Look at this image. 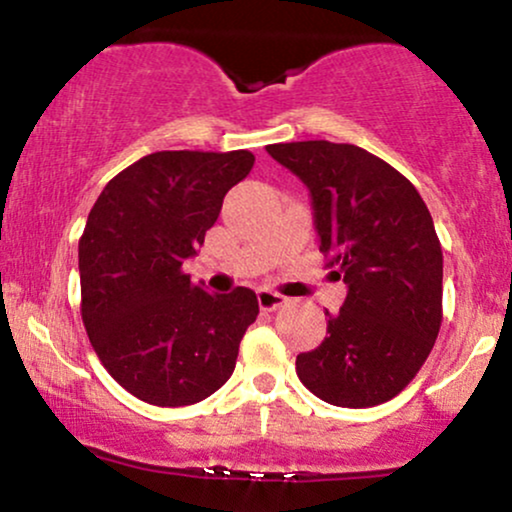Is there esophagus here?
I'll return each mask as SVG.
<instances>
[{
    "label": "esophagus",
    "mask_w": 512,
    "mask_h": 512,
    "mask_svg": "<svg viewBox=\"0 0 512 512\" xmlns=\"http://www.w3.org/2000/svg\"><path fill=\"white\" fill-rule=\"evenodd\" d=\"M256 297H258V306H261L263 311H275V309H280L282 304H287L285 294L266 290V287H263V290H258Z\"/></svg>",
    "instance_id": "34e87169"
}]
</instances>
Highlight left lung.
<instances>
[{
    "label": "left lung",
    "instance_id": "obj_1",
    "mask_svg": "<svg viewBox=\"0 0 512 512\" xmlns=\"http://www.w3.org/2000/svg\"><path fill=\"white\" fill-rule=\"evenodd\" d=\"M309 186L321 254L347 299L328 338L297 357V376L338 407H374L410 386L443 321V251L407 177L352 143L268 146Z\"/></svg>",
    "mask_w": 512,
    "mask_h": 512
}]
</instances>
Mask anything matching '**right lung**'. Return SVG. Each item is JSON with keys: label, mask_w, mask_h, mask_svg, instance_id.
Masks as SVG:
<instances>
[{"label": "right lung", "mask_w": 512, "mask_h": 512, "mask_svg": "<svg viewBox=\"0 0 512 512\" xmlns=\"http://www.w3.org/2000/svg\"><path fill=\"white\" fill-rule=\"evenodd\" d=\"M251 167L249 150H160L110 179L90 208L78 239L83 326L107 374L148 405L213 395L256 321V292L210 294L182 268Z\"/></svg>", "instance_id": "obj_1"}]
</instances>
